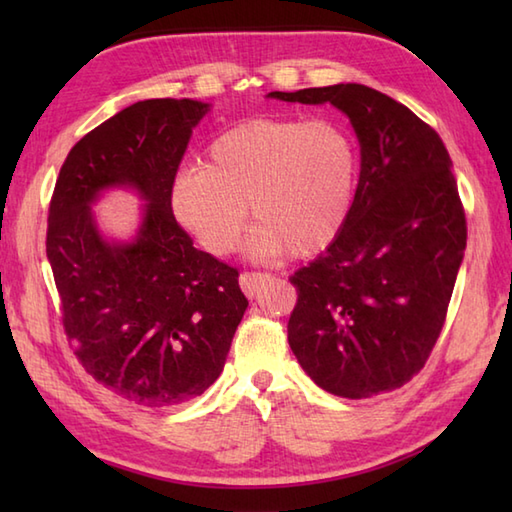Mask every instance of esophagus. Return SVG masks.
Segmentation results:
<instances>
[{"instance_id": "esophagus-1", "label": "esophagus", "mask_w": 512, "mask_h": 512, "mask_svg": "<svg viewBox=\"0 0 512 512\" xmlns=\"http://www.w3.org/2000/svg\"><path fill=\"white\" fill-rule=\"evenodd\" d=\"M266 279H268L266 273H242V275H239V286H242V290L246 292L248 297H253L255 292L262 288Z\"/></svg>"}]
</instances>
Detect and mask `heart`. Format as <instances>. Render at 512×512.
<instances>
[{"instance_id":"1","label":"heart","mask_w":512,"mask_h":512,"mask_svg":"<svg viewBox=\"0 0 512 512\" xmlns=\"http://www.w3.org/2000/svg\"><path fill=\"white\" fill-rule=\"evenodd\" d=\"M356 173V143L339 121L264 116L226 129L209 145L206 165L182 169L171 206L213 255L237 246L250 206V255L310 257L343 231Z\"/></svg>"}]
</instances>
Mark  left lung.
<instances>
[{
	"instance_id": "8db88e82",
	"label": "left lung",
	"mask_w": 512,
	"mask_h": 512,
	"mask_svg": "<svg viewBox=\"0 0 512 512\" xmlns=\"http://www.w3.org/2000/svg\"><path fill=\"white\" fill-rule=\"evenodd\" d=\"M332 103L361 145L339 237L290 277L288 343L314 383L341 398L398 389L427 363L466 248V217L442 138L409 107L358 83L270 92Z\"/></svg>"
}]
</instances>
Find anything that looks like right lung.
<instances>
[{
  "label": "right lung",
  "mask_w": 512,
  "mask_h": 512,
  "mask_svg": "<svg viewBox=\"0 0 512 512\" xmlns=\"http://www.w3.org/2000/svg\"><path fill=\"white\" fill-rule=\"evenodd\" d=\"M209 110L191 99L125 107L70 149L50 200L46 253L65 334L85 372L136 405L204 394L248 308L237 268L195 248L171 211L173 178ZM116 186L146 202L129 243L103 238L91 213Z\"/></svg>",
  "instance_id": "add662e5"
}]
</instances>
